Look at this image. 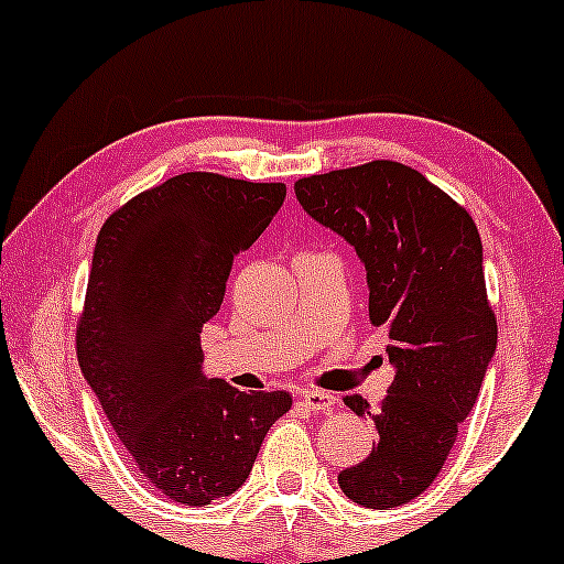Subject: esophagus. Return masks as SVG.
I'll return each instance as SVG.
<instances>
[{"label":"esophagus","instance_id":"esophagus-1","mask_svg":"<svg viewBox=\"0 0 564 564\" xmlns=\"http://www.w3.org/2000/svg\"><path fill=\"white\" fill-rule=\"evenodd\" d=\"M300 404L305 406L307 412H329L334 404H337V395L324 393V391H302Z\"/></svg>","mask_w":564,"mask_h":564}]
</instances>
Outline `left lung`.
Wrapping results in <instances>:
<instances>
[{
	"label": "left lung",
	"mask_w": 564,
	"mask_h": 564,
	"mask_svg": "<svg viewBox=\"0 0 564 564\" xmlns=\"http://www.w3.org/2000/svg\"><path fill=\"white\" fill-rule=\"evenodd\" d=\"M294 192L318 225L356 249L369 321L388 326L395 375L380 410L345 395L352 412L375 420L377 442L337 481L352 503L395 509L442 471L495 356L479 230L447 192L391 160L300 178Z\"/></svg>",
	"instance_id": "1"
}]
</instances>
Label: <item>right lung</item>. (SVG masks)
<instances>
[{"instance_id": "add662e5", "label": "right lung", "mask_w": 564, "mask_h": 564, "mask_svg": "<svg viewBox=\"0 0 564 564\" xmlns=\"http://www.w3.org/2000/svg\"><path fill=\"white\" fill-rule=\"evenodd\" d=\"M286 200V184L178 173L104 221L77 358L111 429L152 490L208 506L249 479L286 391L243 393L203 375L200 332L232 259Z\"/></svg>"}]
</instances>
